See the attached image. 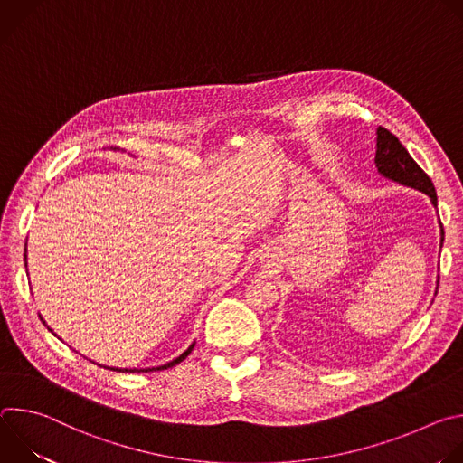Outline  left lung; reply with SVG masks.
<instances>
[{"mask_svg": "<svg viewBox=\"0 0 463 463\" xmlns=\"http://www.w3.org/2000/svg\"><path fill=\"white\" fill-rule=\"evenodd\" d=\"M375 168L377 172L393 183L420 190L430 197V203L438 207V197L430 177L418 166V163L411 157L407 148L400 143V139L390 134L384 128H377L375 131ZM439 247L443 245V227L439 222ZM439 279V277H438ZM438 289V288H436Z\"/></svg>", "mask_w": 463, "mask_h": 463, "instance_id": "obj_1", "label": "left lung"}]
</instances>
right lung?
Returning a JSON list of instances; mask_svg holds the SVG:
<instances>
[{
  "label": "right lung",
  "mask_w": 463,
  "mask_h": 463,
  "mask_svg": "<svg viewBox=\"0 0 463 463\" xmlns=\"http://www.w3.org/2000/svg\"><path fill=\"white\" fill-rule=\"evenodd\" d=\"M25 268H27V243H25ZM40 320H43V317L40 315ZM43 324L47 326V322L43 320ZM47 329L49 332L52 334V329L47 326ZM52 335H56V334H52ZM194 346H195V341L179 355V357H175V359H172V361H168V363H165V364H161V366H150V368H117V366H104V368H108V370H115V372H154V370H166V368H170V366H175L177 363H181L183 359H186L188 357V354L194 350ZM99 366H102V364H99Z\"/></svg>",
  "instance_id": "right-lung-1"
}]
</instances>
